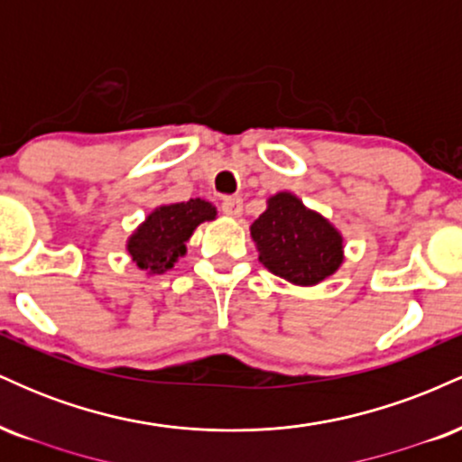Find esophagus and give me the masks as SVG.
I'll return each mask as SVG.
<instances>
[{"label": "esophagus", "mask_w": 462, "mask_h": 462, "mask_svg": "<svg viewBox=\"0 0 462 462\" xmlns=\"http://www.w3.org/2000/svg\"><path fill=\"white\" fill-rule=\"evenodd\" d=\"M221 210L227 217H241L243 213V199L241 198H224L221 201Z\"/></svg>", "instance_id": "34e87169"}]
</instances>
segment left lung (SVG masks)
Returning a JSON list of instances; mask_svg holds the SVG:
<instances>
[{
  "label": "left lung",
  "instance_id": "1",
  "mask_svg": "<svg viewBox=\"0 0 462 462\" xmlns=\"http://www.w3.org/2000/svg\"><path fill=\"white\" fill-rule=\"evenodd\" d=\"M249 232L258 247V261L291 284H319L343 263L341 232L286 190L267 199V210Z\"/></svg>",
  "mask_w": 462,
  "mask_h": 462
}]
</instances>
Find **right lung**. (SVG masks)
Here are the masks:
<instances>
[{
	"label": "right lung",
	"mask_w": 462,
	"mask_h": 462,
	"mask_svg": "<svg viewBox=\"0 0 462 462\" xmlns=\"http://www.w3.org/2000/svg\"><path fill=\"white\" fill-rule=\"evenodd\" d=\"M215 217V206L199 198L158 206L128 238L132 261L147 273H164L187 254V241L195 227Z\"/></svg>",
	"instance_id": "add662e5"
}]
</instances>
